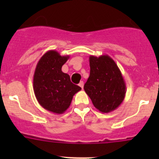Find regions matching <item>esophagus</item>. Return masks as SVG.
Returning <instances> with one entry per match:
<instances>
[{"label": "esophagus", "mask_w": 159, "mask_h": 159, "mask_svg": "<svg viewBox=\"0 0 159 159\" xmlns=\"http://www.w3.org/2000/svg\"><path fill=\"white\" fill-rule=\"evenodd\" d=\"M79 86L83 89V87H84V82H83V81H81V82L79 83Z\"/></svg>", "instance_id": "34e87169"}]
</instances>
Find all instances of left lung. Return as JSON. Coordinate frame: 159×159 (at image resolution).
<instances>
[{"label": "left lung", "mask_w": 159, "mask_h": 159, "mask_svg": "<svg viewBox=\"0 0 159 159\" xmlns=\"http://www.w3.org/2000/svg\"><path fill=\"white\" fill-rule=\"evenodd\" d=\"M90 76L84 89L102 113L115 110L124 101L126 85L115 61L107 54L89 57Z\"/></svg>", "instance_id": "left-lung-1"}]
</instances>
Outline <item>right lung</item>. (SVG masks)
Listing matches in <instances>:
<instances>
[{"label":"right lung","mask_w":159,"mask_h":159,"mask_svg":"<svg viewBox=\"0 0 159 159\" xmlns=\"http://www.w3.org/2000/svg\"><path fill=\"white\" fill-rule=\"evenodd\" d=\"M69 57L51 50L40 58L35 68L33 80L35 97L44 109L53 113L63 114L69 108L73 96L81 89L61 70Z\"/></svg>","instance_id":"add662e5"}]
</instances>
